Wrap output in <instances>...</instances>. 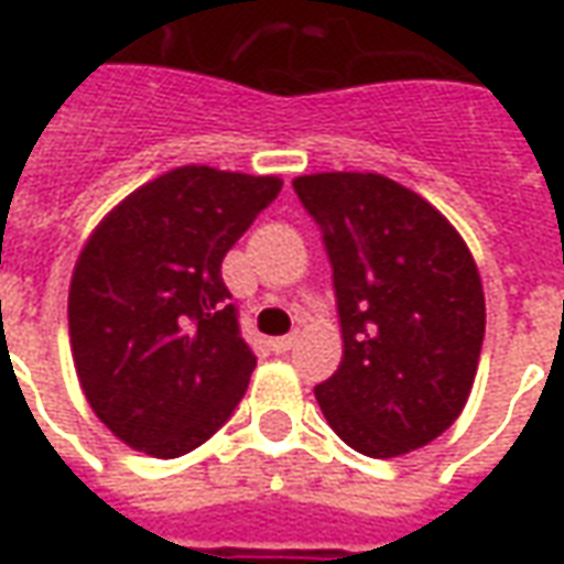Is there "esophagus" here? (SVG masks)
Segmentation results:
<instances>
[{"label": "esophagus", "instance_id": "34e87169", "mask_svg": "<svg viewBox=\"0 0 564 564\" xmlns=\"http://www.w3.org/2000/svg\"><path fill=\"white\" fill-rule=\"evenodd\" d=\"M295 341H299V335H281V338H271V350H274V354H290V350H293L295 347Z\"/></svg>", "mask_w": 564, "mask_h": 564}]
</instances>
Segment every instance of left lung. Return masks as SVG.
I'll list each match as a JSON object with an SVG mask.
<instances>
[{"label": "left lung", "mask_w": 564, "mask_h": 564, "mask_svg": "<svg viewBox=\"0 0 564 564\" xmlns=\"http://www.w3.org/2000/svg\"><path fill=\"white\" fill-rule=\"evenodd\" d=\"M293 189L323 235L344 359L314 387L335 435L375 459L425 447L468 402L484 347L480 274L447 217L383 174L323 172Z\"/></svg>", "instance_id": "1"}]
</instances>
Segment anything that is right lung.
Wrapping results in <instances>:
<instances>
[{"mask_svg": "<svg viewBox=\"0 0 564 564\" xmlns=\"http://www.w3.org/2000/svg\"><path fill=\"white\" fill-rule=\"evenodd\" d=\"M281 186L184 165L123 198L80 250L72 356L96 416L129 447L184 456L245 399L257 356L220 265Z\"/></svg>", "mask_w": 564, "mask_h": 564, "instance_id": "obj_1", "label": "right lung"}]
</instances>
